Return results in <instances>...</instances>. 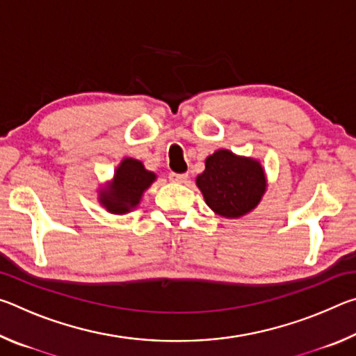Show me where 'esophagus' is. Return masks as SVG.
Returning a JSON list of instances; mask_svg holds the SVG:
<instances>
[{"label":"esophagus","mask_w":356,"mask_h":356,"mask_svg":"<svg viewBox=\"0 0 356 356\" xmlns=\"http://www.w3.org/2000/svg\"><path fill=\"white\" fill-rule=\"evenodd\" d=\"M186 177H188V176H186L185 172H182V174H179V172H170V174H168V179H170L171 182H185Z\"/></svg>","instance_id":"obj_1"}]
</instances>
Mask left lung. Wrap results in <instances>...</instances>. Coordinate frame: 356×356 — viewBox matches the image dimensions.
Segmentation results:
<instances>
[{
    "label": "left lung",
    "instance_id": "left-lung-1",
    "mask_svg": "<svg viewBox=\"0 0 356 356\" xmlns=\"http://www.w3.org/2000/svg\"><path fill=\"white\" fill-rule=\"evenodd\" d=\"M196 185L207 206L226 218H238L254 209L265 193V176L259 161L216 150L207 156L206 170Z\"/></svg>",
    "mask_w": 356,
    "mask_h": 356
}]
</instances>
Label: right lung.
Here are the masks:
<instances>
[{
    "instance_id": "right-lung-1",
    "label": "right lung",
    "mask_w": 356,
    "mask_h": 356,
    "mask_svg": "<svg viewBox=\"0 0 356 356\" xmlns=\"http://www.w3.org/2000/svg\"><path fill=\"white\" fill-rule=\"evenodd\" d=\"M155 180V174L144 170L141 161L125 159L114 174L113 185L100 193V202L113 213H125L140 204L144 190Z\"/></svg>"
}]
</instances>
